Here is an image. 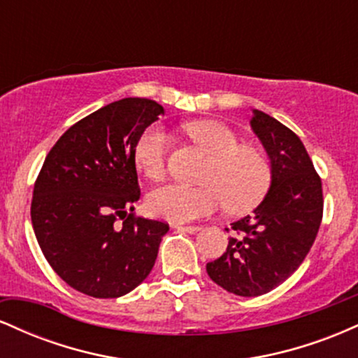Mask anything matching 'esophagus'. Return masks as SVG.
Segmentation results:
<instances>
[{
    "instance_id": "obj_1",
    "label": "esophagus",
    "mask_w": 358,
    "mask_h": 358,
    "mask_svg": "<svg viewBox=\"0 0 358 358\" xmlns=\"http://www.w3.org/2000/svg\"><path fill=\"white\" fill-rule=\"evenodd\" d=\"M173 227L178 229V231H183V232H188V234H195V232L200 231L199 225H182V224H175Z\"/></svg>"
}]
</instances>
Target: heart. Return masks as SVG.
I'll return each instance as SVG.
<instances>
[{
	"label": "heart",
	"instance_id": "obj_1",
	"mask_svg": "<svg viewBox=\"0 0 358 358\" xmlns=\"http://www.w3.org/2000/svg\"><path fill=\"white\" fill-rule=\"evenodd\" d=\"M183 131L212 156L200 182L190 187L168 183L148 193L151 215L176 224L202 219L227 205L231 212H249L271 187V166L266 156L252 146H242L229 126L217 121H192ZM170 136L159 124L148 126L134 145V165L146 178L162 180L166 173Z\"/></svg>",
	"mask_w": 358,
	"mask_h": 358
}]
</instances>
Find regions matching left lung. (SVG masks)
Listing matches in <instances>:
<instances>
[{"label": "left lung", "mask_w": 358, "mask_h": 358, "mask_svg": "<svg viewBox=\"0 0 358 358\" xmlns=\"http://www.w3.org/2000/svg\"><path fill=\"white\" fill-rule=\"evenodd\" d=\"M250 127L269 156L271 187L250 215L231 224L237 237L207 264L213 282L248 298L269 293L299 268L323 217L322 180L301 139L257 109Z\"/></svg>", "instance_id": "1"}]
</instances>
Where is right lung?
I'll use <instances>...</instances> for the list:
<instances>
[{"label":"right lung","instance_id":"1","mask_svg":"<svg viewBox=\"0 0 358 358\" xmlns=\"http://www.w3.org/2000/svg\"><path fill=\"white\" fill-rule=\"evenodd\" d=\"M163 113L141 97L110 102L62 134L36 178L31 224L40 249L87 296L119 298L141 285L170 229L133 213L141 195L134 145Z\"/></svg>","mask_w":358,"mask_h":358}]
</instances>
